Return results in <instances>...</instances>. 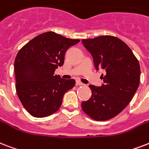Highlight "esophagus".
I'll list each match as a JSON object with an SVG mask.
<instances>
[{"label": "esophagus", "mask_w": 149, "mask_h": 149, "mask_svg": "<svg viewBox=\"0 0 149 149\" xmlns=\"http://www.w3.org/2000/svg\"><path fill=\"white\" fill-rule=\"evenodd\" d=\"M77 85H78V86H82V85H84V84L80 82L79 80H77Z\"/></svg>", "instance_id": "34e87169"}]
</instances>
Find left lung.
I'll use <instances>...</instances> for the list:
<instances>
[{
	"mask_svg": "<svg viewBox=\"0 0 149 149\" xmlns=\"http://www.w3.org/2000/svg\"><path fill=\"white\" fill-rule=\"evenodd\" d=\"M97 71L105 70L100 87L90 85L91 97L81 103L83 111L97 121L115 117L132 100L140 83L139 62L124 42L112 36L83 40Z\"/></svg>",
	"mask_w": 149,
	"mask_h": 149,
	"instance_id": "8db88e82",
	"label": "left lung"
}]
</instances>
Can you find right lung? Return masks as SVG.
<instances>
[{
	"mask_svg": "<svg viewBox=\"0 0 149 149\" xmlns=\"http://www.w3.org/2000/svg\"><path fill=\"white\" fill-rule=\"evenodd\" d=\"M79 42L47 32L34 37L17 54L16 92L31 116L42 118L53 114L62 105L65 93L75 86V79H62L54 72L64 64L67 50Z\"/></svg>",
	"mask_w": 149,
	"mask_h": 149,
	"instance_id": "add662e5",
	"label": "right lung"
}]
</instances>
